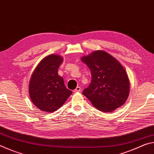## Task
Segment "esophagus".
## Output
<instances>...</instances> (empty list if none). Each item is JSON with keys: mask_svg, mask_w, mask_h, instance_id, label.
I'll use <instances>...</instances> for the list:
<instances>
[{"mask_svg": "<svg viewBox=\"0 0 154 154\" xmlns=\"http://www.w3.org/2000/svg\"><path fill=\"white\" fill-rule=\"evenodd\" d=\"M81 91V88L79 86H77L75 89L73 90V92H79Z\"/></svg>", "mask_w": 154, "mask_h": 154, "instance_id": "esophagus-1", "label": "esophagus"}]
</instances>
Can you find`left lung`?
<instances>
[{
  "label": "left lung",
  "mask_w": 154,
  "mask_h": 154,
  "mask_svg": "<svg viewBox=\"0 0 154 154\" xmlns=\"http://www.w3.org/2000/svg\"><path fill=\"white\" fill-rule=\"evenodd\" d=\"M91 71L92 81L82 94L99 111L111 112L120 107L129 94L128 75L121 64L106 52L95 51L82 58Z\"/></svg>",
  "instance_id": "1"
}]
</instances>
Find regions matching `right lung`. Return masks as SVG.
<instances>
[{"mask_svg":"<svg viewBox=\"0 0 154 154\" xmlns=\"http://www.w3.org/2000/svg\"><path fill=\"white\" fill-rule=\"evenodd\" d=\"M63 58L49 55L36 67L29 83V94L34 105L41 111L54 112L61 107L72 94L65 87L64 79L58 74Z\"/></svg>","mask_w":154,"mask_h":154,"instance_id":"obj_1","label":"right lung"}]
</instances>
